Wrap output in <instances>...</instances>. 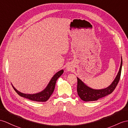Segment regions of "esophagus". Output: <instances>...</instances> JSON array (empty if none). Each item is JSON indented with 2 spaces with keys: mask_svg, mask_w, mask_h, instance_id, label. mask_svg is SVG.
Wrapping results in <instances>:
<instances>
[{
  "mask_svg": "<svg viewBox=\"0 0 128 128\" xmlns=\"http://www.w3.org/2000/svg\"><path fill=\"white\" fill-rule=\"evenodd\" d=\"M73 69H74V67H73V66L72 64H67V66L66 67V70L68 72H70V71L73 70Z\"/></svg>",
  "mask_w": 128,
  "mask_h": 128,
  "instance_id": "1",
  "label": "esophagus"
}]
</instances>
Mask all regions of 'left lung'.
Instances as JSON below:
<instances>
[{
  "label": "left lung",
  "mask_w": 128,
  "mask_h": 128,
  "mask_svg": "<svg viewBox=\"0 0 128 128\" xmlns=\"http://www.w3.org/2000/svg\"><path fill=\"white\" fill-rule=\"evenodd\" d=\"M122 66V58L121 57L120 66L116 78L110 86L108 87L107 88L104 89H92L89 88L88 86H86L82 80L79 79L78 78H77V92L78 94L79 95L80 98L85 102L96 101L99 99L111 94L114 91L115 88H116L117 84L120 81L121 74Z\"/></svg>",
  "instance_id": "obj_1"
}]
</instances>
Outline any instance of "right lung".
Returning <instances> with one entry per match:
<instances>
[{"instance_id": "obj_1", "label": "right lung", "mask_w": 128, "mask_h": 128, "mask_svg": "<svg viewBox=\"0 0 128 128\" xmlns=\"http://www.w3.org/2000/svg\"><path fill=\"white\" fill-rule=\"evenodd\" d=\"M63 70L58 71V72L56 73L53 76V77L52 78L50 81L49 83L48 84V85L43 91L39 93H35V94H24V93H21L17 91L13 86H12V87H13V88H14V91L17 93V94L21 96L29 99L31 100L39 102H44L48 100L50 96H51L52 93H53L55 86V84L56 82L57 79L62 74H63Z\"/></svg>"}]
</instances>
